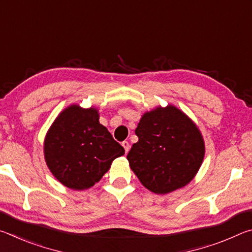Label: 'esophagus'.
<instances>
[{
	"label": "esophagus",
	"instance_id": "34e87169",
	"mask_svg": "<svg viewBox=\"0 0 252 252\" xmlns=\"http://www.w3.org/2000/svg\"><path fill=\"white\" fill-rule=\"evenodd\" d=\"M122 147L125 148V150H126V153L129 151V149H130V144H129V142L127 141H123L122 142Z\"/></svg>",
	"mask_w": 252,
	"mask_h": 252
}]
</instances>
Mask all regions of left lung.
<instances>
[{
    "mask_svg": "<svg viewBox=\"0 0 252 252\" xmlns=\"http://www.w3.org/2000/svg\"><path fill=\"white\" fill-rule=\"evenodd\" d=\"M135 134L139 141L126 158L147 189L164 194L192 180L202 163L204 143L185 113L172 105L147 112Z\"/></svg>",
    "mask_w": 252,
    "mask_h": 252,
    "instance_id": "1",
    "label": "left lung"
}]
</instances>
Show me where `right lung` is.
Listing matches in <instances>:
<instances>
[{"label": "right lung", "mask_w": 252, "mask_h": 252, "mask_svg": "<svg viewBox=\"0 0 252 252\" xmlns=\"http://www.w3.org/2000/svg\"><path fill=\"white\" fill-rule=\"evenodd\" d=\"M125 149L100 125L95 109L72 105L57 118L46 134L44 156L58 180L74 190L88 189L101 180Z\"/></svg>", "instance_id": "add662e5"}]
</instances>
